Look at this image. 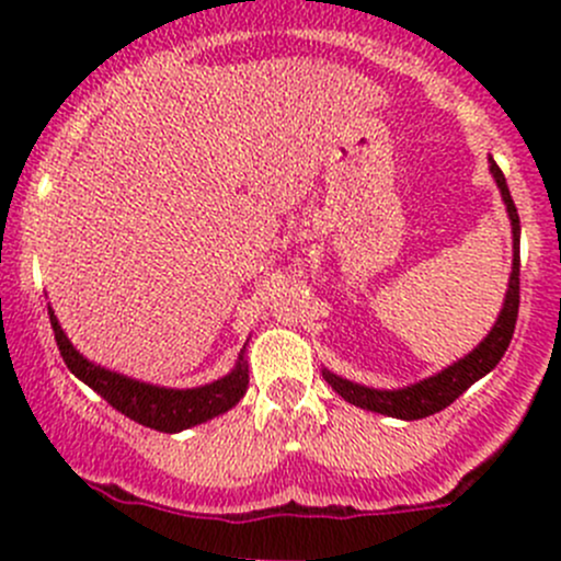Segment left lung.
<instances>
[{"mask_svg": "<svg viewBox=\"0 0 561 561\" xmlns=\"http://www.w3.org/2000/svg\"><path fill=\"white\" fill-rule=\"evenodd\" d=\"M491 173H494L496 186L502 192V201L507 206V217L513 225V274L507 282V296L502 304V312L496 317L494 328L489 331V336L478 344L469 355H463L461 360H456L454 366L443 369L439 375L428 377V380L415 382V386H407L399 390H375L358 386V382L342 380V377L331 375V371L322 369L325 382L342 396L350 404L360 407V410L380 412L388 417H401V421H417V417H428L434 412L450 407L458 396L463 393L469 386L480 380V377L489 375L496 364L505 355L507 344H511L513 331H516V317H518V271H522V257H518V236H522V222H518L516 203H513L511 190H507V181L502 175L500 165L491 160Z\"/></svg>", "mask_w": 561, "mask_h": 561, "instance_id": "left-lung-1", "label": "left lung"}]
</instances>
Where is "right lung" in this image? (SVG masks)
Masks as SVG:
<instances>
[{"label":"right lung","mask_w":561,"mask_h":561,"mask_svg":"<svg viewBox=\"0 0 561 561\" xmlns=\"http://www.w3.org/2000/svg\"><path fill=\"white\" fill-rule=\"evenodd\" d=\"M48 314L56 344H59V353L61 358H65L67 369H70L78 380L87 382L89 388L98 390L113 410H118L122 415H127L129 421L140 423V426L157 428V432L165 434L184 432V428L197 426V423H206L211 421V417L228 412L230 407L239 404L241 396L247 393L249 366L244 360V350H241V358L239 364H236V369L230 371V375H225L222 380L186 390L160 388L149 386V382L129 380V377L107 371L103 366H94L92 360H87L76 347H72L70 339L61 331L59 320L50 312V307Z\"/></svg>","instance_id":"1"}]
</instances>
